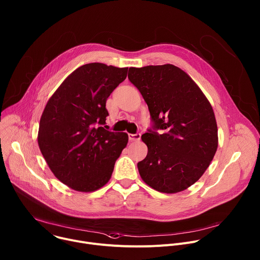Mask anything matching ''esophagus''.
Returning a JSON list of instances; mask_svg holds the SVG:
<instances>
[{"label":"esophagus","mask_w":260,"mask_h":260,"mask_svg":"<svg viewBox=\"0 0 260 260\" xmlns=\"http://www.w3.org/2000/svg\"><path fill=\"white\" fill-rule=\"evenodd\" d=\"M128 139L132 142H138L141 139V134H128Z\"/></svg>","instance_id":"34e87169"}]
</instances>
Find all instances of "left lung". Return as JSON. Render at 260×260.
Returning a JSON list of instances; mask_svg holds the SVG:
<instances>
[{
  "instance_id": "left-lung-1",
  "label": "left lung",
  "mask_w": 260,
  "mask_h": 260,
  "mask_svg": "<svg viewBox=\"0 0 260 260\" xmlns=\"http://www.w3.org/2000/svg\"><path fill=\"white\" fill-rule=\"evenodd\" d=\"M128 79L142 94L153 122L142 136L148 154L138 163L141 178L162 193L188 189L202 177L217 149L209 101L195 81L172 64L131 67Z\"/></svg>"
}]
</instances>
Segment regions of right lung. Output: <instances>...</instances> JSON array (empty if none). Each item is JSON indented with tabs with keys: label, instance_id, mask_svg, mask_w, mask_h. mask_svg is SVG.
<instances>
[{
	"label": "right lung",
	"instance_id": "1",
	"mask_svg": "<svg viewBox=\"0 0 260 260\" xmlns=\"http://www.w3.org/2000/svg\"><path fill=\"white\" fill-rule=\"evenodd\" d=\"M127 67L89 63L75 69L48 101L38 143L54 176L79 192H93L111 178L128 136L105 129L106 101L126 78Z\"/></svg>",
	"mask_w": 260,
	"mask_h": 260
}]
</instances>
